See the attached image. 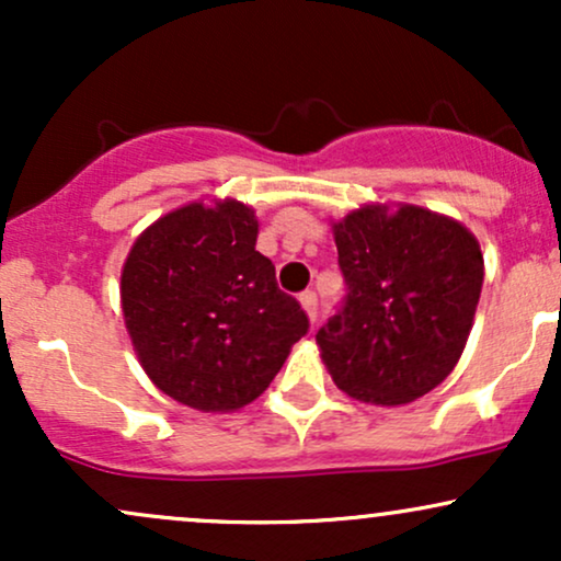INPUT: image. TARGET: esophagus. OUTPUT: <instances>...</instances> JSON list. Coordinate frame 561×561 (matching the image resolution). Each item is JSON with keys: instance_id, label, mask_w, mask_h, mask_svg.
<instances>
[{"instance_id": "obj_1", "label": "esophagus", "mask_w": 561, "mask_h": 561, "mask_svg": "<svg viewBox=\"0 0 561 561\" xmlns=\"http://www.w3.org/2000/svg\"><path fill=\"white\" fill-rule=\"evenodd\" d=\"M300 306H302V311H306L308 319L317 321L319 300H317V293H313V289H306V293H300Z\"/></svg>"}]
</instances>
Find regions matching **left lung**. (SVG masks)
Wrapping results in <instances>:
<instances>
[{
  "instance_id": "8db88e82",
  "label": "left lung",
  "mask_w": 561,
  "mask_h": 561,
  "mask_svg": "<svg viewBox=\"0 0 561 561\" xmlns=\"http://www.w3.org/2000/svg\"><path fill=\"white\" fill-rule=\"evenodd\" d=\"M332 234L347 295L317 332L321 362L356 401H416L465 353L485 276L478 237L409 203L362 205Z\"/></svg>"
}]
</instances>
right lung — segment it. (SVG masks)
Here are the masks:
<instances>
[{
  "label": "right lung",
  "mask_w": 561,
  "mask_h": 561,
  "mask_svg": "<svg viewBox=\"0 0 561 561\" xmlns=\"http://www.w3.org/2000/svg\"><path fill=\"white\" fill-rule=\"evenodd\" d=\"M255 240L250 205L199 199L141 231L121 272L141 369L160 392L205 414L253 403L308 332L306 311L276 287Z\"/></svg>",
  "instance_id": "add662e5"
}]
</instances>
